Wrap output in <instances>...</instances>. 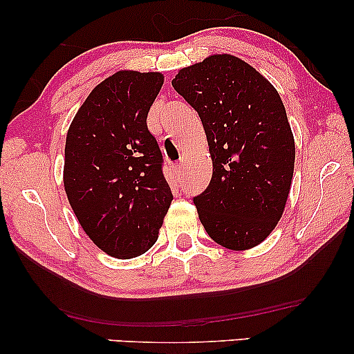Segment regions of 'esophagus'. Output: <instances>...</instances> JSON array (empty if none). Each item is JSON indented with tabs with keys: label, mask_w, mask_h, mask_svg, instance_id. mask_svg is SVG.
I'll list each match as a JSON object with an SVG mask.
<instances>
[{
	"label": "esophagus",
	"mask_w": 354,
	"mask_h": 354,
	"mask_svg": "<svg viewBox=\"0 0 354 354\" xmlns=\"http://www.w3.org/2000/svg\"><path fill=\"white\" fill-rule=\"evenodd\" d=\"M182 169H183V162H182V161H180V162H177L176 166H174V171H176L177 176H180V174H182Z\"/></svg>",
	"instance_id": "esophagus-1"
}]
</instances>
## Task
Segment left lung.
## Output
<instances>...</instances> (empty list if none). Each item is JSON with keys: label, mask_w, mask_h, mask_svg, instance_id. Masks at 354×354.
I'll return each instance as SVG.
<instances>
[{"label": "left lung", "mask_w": 354, "mask_h": 354, "mask_svg": "<svg viewBox=\"0 0 354 354\" xmlns=\"http://www.w3.org/2000/svg\"><path fill=\"white\" fill-rule=\"evenodd\" d=\"M172 86L200 115L212 177L193 198L207 235L229 250L254 248L287 205L295 138L274 85L232 55H211L178 71Z\"/></svg>", "instance_id": "8db88e82"}]
</instances>
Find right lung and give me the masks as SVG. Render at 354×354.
<instances>
[{
    "label": "right lung",
    "instance_id": "1",
    "mask_svg": "<svg viewBox=\"0 0 354 354\" xmlns=\"http://www.w3.org/2000/svg\"><path fill=\"white\" fill-rule=\"evenodd\" d=\"M162 84L161 72H115L91 90L67 130V200L90 240L118 259L156 243L172 201L147 125Z\"/></svg>",
    "mask_w": 354,
    "mask_h": 354
}]
</instances>
